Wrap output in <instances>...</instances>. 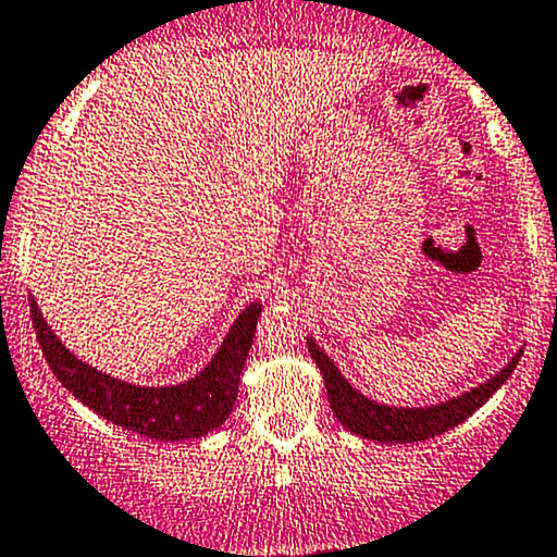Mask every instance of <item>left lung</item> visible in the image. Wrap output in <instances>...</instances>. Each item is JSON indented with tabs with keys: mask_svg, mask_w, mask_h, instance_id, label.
I'll return each mask as SVG.
<instances>
[{
	"mask_svg": "<svg viewBox=\"0 0 557 557\" xmlns=\"http://www.w3.org/2000/svg\"><path fill=\"white\" fill-rule=\"evenodd\" d=\"M308 352L315 361V367L324 374L329 406H332L334 417L343 422L345 430L361 435V438L380 441V444H414V441H428L435 435L446 433V430L457 428L459 422L468 420L470 414H475L488 398L499 391L507 382V376L512 374V369L518 367L523 350H518L516 356L507 361V367L502 372H496L492 380L481 382L472 391L462 393L457 398L441 400L433 406H385L376 404V400L367 398L361 391L350 385L339 369L334 367L332 358L315 345L313 337H308Z\"/></svg>",
	"mask_w": 557,
	"mask_h": 557,
	"instance_id": "obj_1",
	"label": "left lung"
}]
</instances>
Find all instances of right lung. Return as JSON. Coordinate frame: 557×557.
Returning <instances> with one entry per match:
<instances>
[{
    "label": "right lung",
    "mask_w": 557,
    "mask_h": 557,
    "mask_svg": "<svg viewBox=\"0 0 557 557\" xmlns=\"http://www.w3.org/2000/svg\"><path fill=\"white\" fill-rule=\"evenodd\" d=\"M28 305L41 352L65 391L74 393L103 420L157 441L201 438L228 420L262 310L260 302H249L238 313L212 361L194 380L166 387H143L98 372L76 358L47 326L37 300L28 297Z\"/></svg>",
    "instance_id": "right-lung-1"
}]
</instances>
